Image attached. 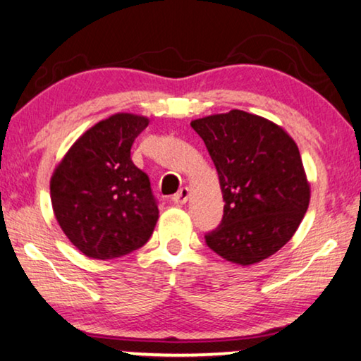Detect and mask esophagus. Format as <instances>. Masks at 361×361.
Returning a JSON list of instances; mask_svg holds the SVG:
<instances>
[{
    "label": "esophagus",
    "instance_id": "esophagus-1",
    "mask_svg": "<svg viewBox=\"0 0 361 361\" xmlns=\"http://www.w3.org/2000/svg\"><path fill=\"white\" fill-rule=\"evenodd\" d=\"M188 195H190V190H188V187H182L180 190L173 197V202L176 204H184V203H187Z\"/></svg>",
    "mask_w": 361,
    "mask_h": 361
}]
</instances>
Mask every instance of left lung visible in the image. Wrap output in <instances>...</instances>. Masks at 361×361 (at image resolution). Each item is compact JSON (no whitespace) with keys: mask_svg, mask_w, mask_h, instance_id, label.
Listing matches in <instances>:
<instances>
[{"mask_svg":"<svg viewBox=\"0 0 361 361\" xmlns=\"http://www.w3.org/2000/svg\"><path fill=\"white\" fill-rule=\"evenodd\" d=\"M219 177L224 216L204 235L231 263L250 266L279 252L300 226L310 182L293 138L262 116L232 109L192 121Z\"/></svg>","mask_w":361,"mask_h":361,"instance_id":"obj_1","label":"left lung"}]
</instances>
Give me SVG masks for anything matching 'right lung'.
<instances>
[{"label":"right lung","mask_w":361,"mask_h":361,"mask_svg":"<svg viewBox=\"0 0 361 361\" xmlns=\"http://www.w3.org/2000/svg\"><path fill=\"white\" fill-rule=\"evenodd\" d=\"M148 118L118 113L74 142L49 180L58 224L77 250L95 259L124 257L152 237L158 221L148 176L130 148Z\"/></svg>","instance_id":"right-lung-1"}]
</instances>
